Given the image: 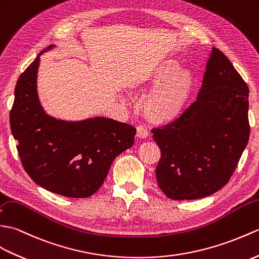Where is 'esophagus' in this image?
Wrapping results in <instances>:
<instances>
[{"label":"esophagus","instance_id":"1","mask_svg":"<svg viewBox=\"0 0 259 259\" xmlns=\"http://www.w3.org/2000/svg\"><path fill=\"white\" fill-rule=\"evenodd\" d=\"M136 130H137L136 136H137V137H140V139H146V137L149 135L147 128H146V127H144V126H142V125L137 126V128H136Z\"/></svg>","mask_w":259,"mask_h":259}]
</instances>
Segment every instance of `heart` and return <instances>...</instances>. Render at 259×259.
I'll return each instance as SVG.
<instances>
[{"mask_svg":"<svg viewBox=\"0 0 259 259\" xmlns=\"http://www.w3.org/2000/svg\"><path fill=\"white\" fill-rule=\"evenodd\" d=\"M128 86L133 91L155 88L143 102V111L151 122L167 124L185 110L196 86V77L177 61L163 59L139 71Z\"/></svg>","mask_w":259,"mask_h":259,"instance_id":"obj_1","label":"heart"}]
</instances>
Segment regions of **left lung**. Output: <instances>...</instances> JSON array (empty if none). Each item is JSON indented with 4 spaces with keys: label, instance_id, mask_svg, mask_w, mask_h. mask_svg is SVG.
<instances>
[{
    "label": "left lung",
    "instance_id": "obj_1",
    "mask_svg": "<svg viewBox=\"0 0 259 259\" xmlns=\"http://www.w3.org/2000/svg\"><path fill=\"white\" fill-rule=\"evenodd\" d=\"M248 95L231 61L212 48L197 100L152 130L162 152L157 184L168 198H203L228 183L249 140Z\"/></svg>",
    "mask_w": 259,
    "mask_h": 259
}]
</instances>
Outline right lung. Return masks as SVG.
Returning <instances> with one entry per match:
<instances>
[{"label":"right lung","mask_w":259,"mask_h":259,"mask_svg":"<svg viewBox=\"0 0 259 259\" xmlns=\"http://www.w3.org/2000/svg\"><path fill=\"white\" fill-rule=\"evenodd\" d=\"M15 86L10 125L23 167L37 185L72 198L99 191L115 157L134 144L136 128L106 117L77 122L44 112L37 95L39 55Z\"/></svg>","instance_id":"1"}]
</instances>
